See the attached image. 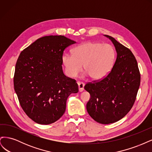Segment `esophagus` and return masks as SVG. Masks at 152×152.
Instances as JSON below:
<instances>
[{
    "mask_svg": "<svg viewBox=\"0 0 152 152\" xmlns=\"http://www.w3.org/2000/svg\"><path fill=\"white\" fill-rule=\"evenodd\" d=\"M78 84V86H79V92H82L84 91V84L83 83V82H77Z\"/></svg>",
    "mask_w": 152,
    "mask_h": 152,
    "instance_id": "1",
    "label": "esophagus"
}]
</instances>
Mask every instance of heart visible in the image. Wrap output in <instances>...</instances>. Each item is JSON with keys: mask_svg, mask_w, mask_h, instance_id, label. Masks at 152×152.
<instances>
[{"mask_svg": "<svg viewBox=\"0 0 152 152\" xmlns=\"http://www.w3.org/2000/svg\"><path fill=\"white\" fill-rule=\"evenodd\" d=\"M115 58L112 45L99 42H87L73 49V54H64L61 61L65 72L70 77H75L84 70L93 80H100L107 76Z\"/></svg>", "mask_w": 152, "mask_h": 152, "instance_id": "b5f03b06", "label": "heart"}]
</instances>
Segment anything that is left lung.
Returning <instances> with one entry per match:
<instances>
[{
	"label": "left lung",
	"instance_id": "left-lung-1",
	"mask_svg": "<svg viewBox=\"0 0 152 152\" xmlns=\"http://www.w3.org/2000/svg\"><path fill=\"white\" fill-rule=\"evenodd\" d=\"M117 56L108 74L88 82L84 89L91 98L86 108L95 121L102 124L116 122L125 117L134 105L140 86L141 75L131 50L111 36Z\"/></svg>",
	"mask_w": 152,
	"mask_h": 152
}]
</instances>
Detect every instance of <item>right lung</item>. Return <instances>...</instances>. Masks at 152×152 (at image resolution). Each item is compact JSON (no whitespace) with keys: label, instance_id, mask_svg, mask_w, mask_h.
I'll return each instance as SVG.
<instances>
[{"label":"right lung","instance_id":"1","mask_svg":"<svg viewBox=\"0 0 152 152\" xmlns=\"http://www.w3.org/2000/svg\"><path fill=\"white\" fill-rule=\"evenodd\" d=\"M63 35L41 37L22 50L17 60L14 87L22 109L30 118L48 125L60 118L67 98L79 91L75 79L64 75V50L75 44Z\"/></svg>","mask_w":152,"mask_h":152}]
</instances>
